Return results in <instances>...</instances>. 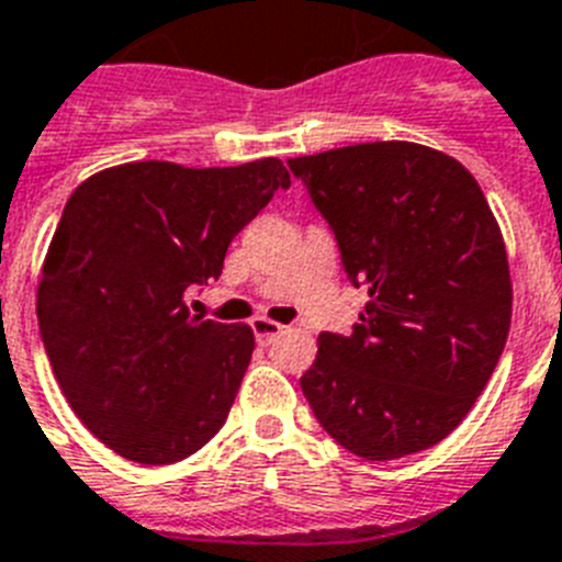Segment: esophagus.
<instances>
[{
  "label": "esophagus",
  "instance_id": "esophagus-1",
  "mask_svg": "<svg viewBox=\"0 0 562 562\" xmlns=\"http://www.w3.org/2000/svg\"><path fill=\"white\" fill-rule=\"evenodd\" d=\"M249 327H252V335H256L258 344H272V340H276L278 335H284V329H286L270 318H252V324H249Z\"/></svg>",
  "mask_w": 562,
  "mask_h": 562
}]
</instances>
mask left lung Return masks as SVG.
Returning a JSON list of instances; mask_svg holds the SVG:
<instances>
[{
    "instance_id": "1",
    "label": "left lung",
    "mask_w": 562,
    "mask_h": 562,
    "mask_svg": "<svg viewBox=\"0 0 562 562\" xmlns=\"http://www.w3.org/2000/svg\"><path fill=\"white\" fill-rule=\"evenodd\" d=\"M369 301L321 333L301 390L358 458L429 449L467 418L512 324L506 247L481 184L446 153L372 142L286 161Z\"/></svg>"
}]
</instances>
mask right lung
<instances>
[{
  "label": "right lung",
  "mask_w": 562,
  "mask_h": 562,
  "mask_svg": "<svg viewBox=\"0 0 562 562\" xmlns=\"http://www.w3.org/2000/svg\"><path fill=\"white\" fill-rule=\"evenodd\" d=\"M278 158L238 167L133 161L81 181L42 267V344L70 409L122 458L167 467L222 429L249 367L247 324L190 315L187 292L276 190Z\"/></svg>",
  "instance_id": "1"
}]
</instances>
